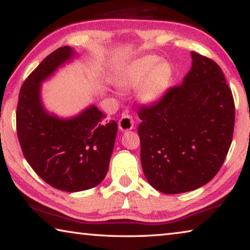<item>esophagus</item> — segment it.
Wrapping results in <instances>:
<instances>
[{
	"mask_svg": "<svg viewBox=\"0 0 250 250\" xmlns=\"http://www.w3.org/2000/svg\"><path fill=\"white\" fill-rule=\"evenodd\" d=\"M118 125H119V129L121 131H129L131 129H133L134 120L132 116L129 115L128 112H125L124 115L121 116L120 120L118 121Z\"/></svg>",
	"mask_w": 250,
	"mask_h": 250,
	"instance_id": "obj_1",
	"label": "esophagus"
}]
</instances>
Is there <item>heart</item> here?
I'll return each instance as SVG.
<instances>
[{
	"mask_svg": "<svg viewBox=\"0 0 250 250\" xmlns=\"http://www.w3.org/2000/svg\"><path fill=\"white\" fill-rule=\"evenodd\" d=\"M158 62V58L149 56L142 58L121 75L120 83L125 88H137L142 84L141 98L152 103L166 91L171 78V67L166 62Z\"/></svg>",
	"mask_w": 250,
	"mask_h": 250,
	"instance_id": "b5f03b06",
	"label": "heart"
}]
</instances>
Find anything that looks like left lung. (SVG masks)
Segmentation results:
<instances>
[{"mask_svg":"<svg viewBox=\"0 0 250 250\" xmlns=\"http://www.w3.org/2000/svg\"><path fill=\"white\" fill-rule=\"evenodd\" d=\"M191 56L183 83L138 112L143 172L166 194L208 183L221 170L234 133V97L221 67L196 52Z\"/></svg>","mask_w":250,"mask_h":250,"instance_id":"1","label":"left lung"}]
</instances>
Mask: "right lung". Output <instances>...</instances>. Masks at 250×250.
Instances as JSON below:
<instances>
[{
  "label": "right lung",
  "instance_id": "add662e5",
  "mask_svg": "<svg viewBox=\"0 0 250 250\" xmlns=\"http://www.w3.org/2000/svg\"><path fill=\"white\" fill-rule=\"evenodd\" d=\"M73 55L69 46L49 54L23 83L16 109V130L25 159L46 183L66 192L84 191L101 183L118 130L116 121L101 122L104 116L95 105L68 120L44 110L41 83Z\"/></svg>",
  "mask_w": 250,
  "mask_h": 250
}]
</instances>
